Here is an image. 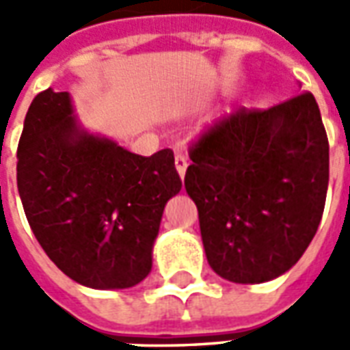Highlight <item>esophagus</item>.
<instances>
[{
  "label": "esophagus",
  "instance_id": "esophagus-1",
  "mask_svg": "<svg viewBox=\"0 0 350 350\" xmlns=\"http://www.w3.org/2000/svg\"><path fill=\"white\" fill-rule=\"evenodd\" d=\"M174 165H176V170H178V174H180V178L183 180V176H185V170H187V157H185L183 153H176Z\"/></svg>",
  "mask_w": 350,
  "mask_h": 350
}]
</instances>
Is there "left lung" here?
Listing matches in <instances>:
<instances>
[{"label": "left lung", "mask_w": 350, "mask_h": 350, "mask_svg": "<svg viewBox=\"0 0 350 350\" xmlns=\"http://www.w3.org/2000/svg\"><path fill=\"white\" fill-rule=\"evenodd\" d=\"M185 189L206 258L232 283H264L300 260L326 202L330 157L309 92L270 108H238L189 148Z\"/></svg>", "instance_id": "1"}]
</instances>
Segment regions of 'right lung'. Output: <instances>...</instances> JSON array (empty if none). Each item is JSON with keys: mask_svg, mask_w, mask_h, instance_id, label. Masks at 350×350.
<instances>
[{"mask_svg": "<svg viewBox=\"0 0 350 350\" xmlns=\"http://www.w3.org/2000/svg\"><path fill=\"white\" fill-rule=\"evenodd\" d=\"M16 183L50 260L90 288H127L152 270L168 198L182 180L172 150L150 157L79 127L67 92L31 103L16 152Z\"/></svg>", "mask_w": 350, "mask_h": 350, "instance_id": "1", "label": "right lung"}]
</instances>
